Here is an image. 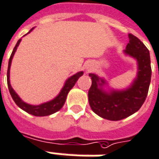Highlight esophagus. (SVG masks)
Returning a JSON list of instances; mask_svg holds the SVG:
<instances>
[{
	"mask_svg": "<svg viewBox=\"0 0 159 159\" xmlns=\"http://www.w3.org/2000/svg\"><path fill=\"white\" fill-rule=\"evenodd\" d=\"M91 68H90V67H87V71L89 72V71H91Z\"/></svg>",
	"mask_w": 159,
	"mask_h": 159,
	"instance_id": "esophagus-1",
	"label": "esophagus"
}]
</instances>
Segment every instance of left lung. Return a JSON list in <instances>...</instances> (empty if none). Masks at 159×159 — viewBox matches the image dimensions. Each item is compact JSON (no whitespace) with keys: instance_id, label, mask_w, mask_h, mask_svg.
Segmentation results:
<instances>
[{"instance_id":"1","label":"left lung","mask_w":159,"mask_h":159,"mask_svg":"<svg viewBox=\"0 0 159 159\" xmlns=\"http://www.w3.org/2000/svg\"><path fill=\"white\" fill-rule=\"evenodd\" d=\"M125 52L135 57L138 62L137 78L128 90L105 93L98 85L103 84L96 75L90 74L92 84L88 91L89 103L94 113L108 120H121L137 112L148 96L151 82L152 68L149 51L141 40L132 34ZM101 81L102 83H99Z\"/></svg>"}]
</instances>
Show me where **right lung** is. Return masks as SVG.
I'll list each match as a JSON object with an SVG mask.
<instances>
[{"label":"right lung","mask_w":159,"mask_h":159,"mask_svg":"<svg viewBox=\"0 0 159 159\" xmlns=\"http://www.w3.org/2000/svg\"><path fill=\"white\" fill-rule=\"evenodd\" d=\"M33 30V29H32ZM30 30V31L32 30ZM29 32V33H30ZM21 41L20 40H18V42L15 46L14 49L12 51V52L11 54V57L9 58V62H8V68H7V86L8 89H9V92L11 94L12 99L15 102V103L17 104L21 109L24 110L25 112H27L28 113H30L32 115H34V116H47V115H50V114H52V113L57 112L59 110L61 109L62 107V106L65 103L66 98H67V95H68V91L71 90L73 86L75 85L76 81L78 80V79L83 75V72H79L76 75H73L72 77L68 79V80L66 81L65 85L63 86L62 90L61 91V92L59 93V95L57 97H56L55 99H53L52 101L51 102H46V103L40 104V105H38V106H33V105H30V104H27L24 102L23 101L21 100L19 97H18L17 93L13 91V89L11 88V84H10V80H9V75H10V67H11V59L13 57V55H14L16 50L18 48V45Z\"/></svg>","instance_id":"right-lung-1"}]
</instances>
